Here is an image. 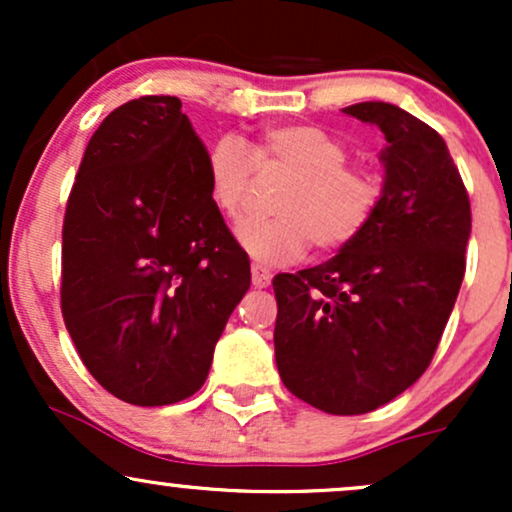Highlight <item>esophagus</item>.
<instances>
[{"mask_svg":"<svg viewBox=\"0 0 512 512\" xmlns=\"http://www.w3.org/2000/svg\"><path fill=\"white\" fill-rule=\"evenodd\" d=\"M250 272H252V286H255V289H267V286L272 284V272L264 269L262 264H252Z\"/></svg>","mask_w":512,"mask_h":512,"instance_id":"1","label":"esophagus"}]
</instances>
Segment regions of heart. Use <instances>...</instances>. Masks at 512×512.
<instances>
[{
	"label": "heart",
	"mask_w": 512,
	"mask_h": 512,
	"mask_svg": "<svg viewBox=\"0 0 512 512\" xmlns=\"http://www.w3.org/2000/svg\"><path fill=\"white\" fill-rule=\"evenodd\" d=\"M255 168L289 175L274 197L276 216L252 219L238 231L243 248L260 262L298 260L310 243L322 252L342 250L366 231L378 209V178L351 166L346 144L322 127L286 122L264 129L250 149L233 137L211 146L209 195L228 221H238L248 207Z\"/></svg>",
	"instance_id": "heart-1"
}]
</instances>
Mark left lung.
Segmentation results:
<instances>
[{
  "label": "left lung",
  "instance_id": "obj_1",
  "mask_svg": "<svg viewBox=\"0 0 512 512\" xmlns=\"http://www.w3.org/2000/svg\"><path fill=\"white\" fill-rule=\"evenodd\" d=\"M344 113L385 134L383 192L339 255L274 276V354L298 399L354 416L392 402L431 363L462 286L472 209L436 129L392 103Z\"/></svg>",
  "mask_w": 512,
  "mask_h": 512
}]
</instances>
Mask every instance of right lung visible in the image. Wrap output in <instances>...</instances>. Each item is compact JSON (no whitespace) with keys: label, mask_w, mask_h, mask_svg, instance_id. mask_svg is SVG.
<instances>
[{"label":"right lung","mask_w":512,"mask_h":512,"mask_svg":"<svg viewBox=\"0 0 512 512\" xmlns=\"http://www.w3.org/2000/svg\"><path fill=\"white\" fill-rule=\"evenodd\" d=\"M180 98L115 108L86 146L62 226V317L88 373L137 407L192 397L250 289Z\"/></svg>","instance_id":"right-lung-1"}]
</instances>
